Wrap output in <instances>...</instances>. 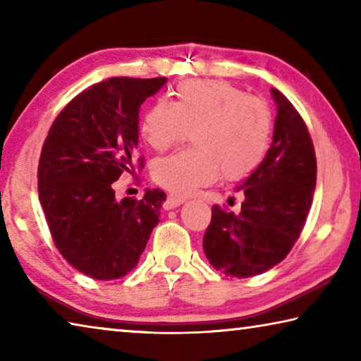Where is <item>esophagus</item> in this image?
Instances as JSON below:
<instances>
[{
    "label": "esophagus",
    "instance_id": "34e87169",
    "mask_svg": "<svg viewBox=\"0 0 361 361\" xmlns=\"http://www.w3.org/2000/svg\"><path fill=\"white\" fill-rule=\"evenodd\" d=\"M183 202H185V199L180 197V195L170 194L166 200V204H164V209L172 210V209H176V207H180Z\"/></svg>",
    "mask_w": 361,
    "mask_h": 361
}]
</instances>
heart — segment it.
I'll use <instances>...</instances> for the list:
<instances>
[{
  "label": "heart",
  "mask_w": 361,
  "mask_h": 361,
  "mask_svg": "<svg viewBox=\"0 0 361 361\" xmlns=\"http://www.w3.org/2000/svg\"><path fill=\"white\" fill-rule=\"evenodd\" d=\"M142 135L166 151L194 130L195 148L162 157L152 167L157 185L188 195L218 178L240 180L264 159L272 132L267 103L224 81H185L173 102L159 100L143 116Z\"/></svg>",
  "instance_id": "b5f03b06"
}]
</instances>
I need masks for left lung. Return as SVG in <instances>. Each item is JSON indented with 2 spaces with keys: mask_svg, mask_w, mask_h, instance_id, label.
<instances>
[{
  "mask_svg": "<svg viewBox=\"0 0 361 361\" xmlns=\"http://www.w3.org/2000/svg\"><path fill=\"white\" fill-rule=\"evenodd\" d=\"M277 103L272 145L237 191L239 213L218 205L204 235L210 264L226 276L247 279L286 258L309 215L317 180V159L309 130L288 99L271 89Z\"/></svg>",
  "mask_w": 361,
  "mask_h": 361,
  "instance_id": "1",
  "label": "left lung"
}]
</instances>
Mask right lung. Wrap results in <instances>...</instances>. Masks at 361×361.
<instances>
[{"label":"right lung","instance_id":"add662e5","mask_svg":"<svg viewBox=\"0 0 361 361\" xmlns=\"http://www.w3.org/2000/svg\"><path fill=\"white\" fill-rule=\"evenodd\" d=\"M167 78H111L76 95L42 145L38 194L60 255L84 276L114 280L138 264L166 192L118 200L113 183L132 173L138 113ZM142 166V164H140Z\"/></svg>","mask_w":361,"mask_h":361}]
</instances>
